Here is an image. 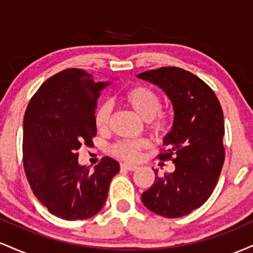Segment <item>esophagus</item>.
Returning a JSON list of instances; mask_svg holds the SVG:
<instances>
[{"label":"esophagus","mask_w":253,"mask_h":253,"mask_svg":"<svg viewBox=\"0 0 253 253\" xmlns=\"http://www.w3.org/2000/svg\"><path fill=\"white\" fill-rule=\"evenodd\" d=\"M120 168L123 170H128V171H135L138 169V167H135V165H129V164H121Z\"/></svg>","instance_id":"esophagus-1"}]
</instances>
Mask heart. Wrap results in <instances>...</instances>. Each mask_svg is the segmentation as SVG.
I'll return each mask as SVG.
<instances>
[{"mask_svg": "<svg viewBox=\"0 0 253 253\" xmlns=\"http://www.w3.org/2000/svg\"><path fill=\"white\" fill-rule=\"evenodd\" d=\"M123 101L130 109H133L141 119L146 121L147 129L152 135L163 136L168 133L171 125V114L167 109L162 108V100L156 90L146 85H135L127 89L124 92ZM110 104L102 102L95 109L94 125L97 130L106 132L109 128L110 123ZM145 139H125L112 145L110 151L115 157L126 162H136L140 157L141 151L147 147Z\"/></svg>", "mask_w": 253, "mask_h": 253, "instance_id": "1", "label": "heart"}]
</instances>
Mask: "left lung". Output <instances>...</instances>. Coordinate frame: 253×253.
I'll return each instance as SVG.
<instances>
[{"label":"left lung","mask_w":253,"mask_h":253,"mask_svg":"<svg viewBox=\"0 0 253 253\" xmlns=\"http://www.w3.org/2000/svg\"><path fill=\"white\" fill-rule=\"evenodd\" d=\"M167 92L175 118L164 138L161 161H172L175 171L157 175L141 201L157 215L168 219L188 215L210 199L223 162V113L216 95L201 78L176 66H164L138 75Z\"/></svg>","instance_id":"1"}]
</instances>
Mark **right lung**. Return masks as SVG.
Returning a JSON list of instances; mask_svg holds the SVG:
<instances>
[{"instance_id": "obj_1", "label": "right lung", "mask_w": 253, "mask_h": 253, "mask_svg": "<svg viewBox=\"0 0 253 253\" xmlns=\"http://www.w3.org/2000/svg\"><path fill=\"white\" fill-rule=\"evenodd\" d=\"M81 69H66L46 80L31 98L24 118L22 158L28 183L48 211L83 220L102 210L119 163L103 157L95 170L78 164V150L96 135L95 109L101 90Z\"/></svg>"}]
</instances>
